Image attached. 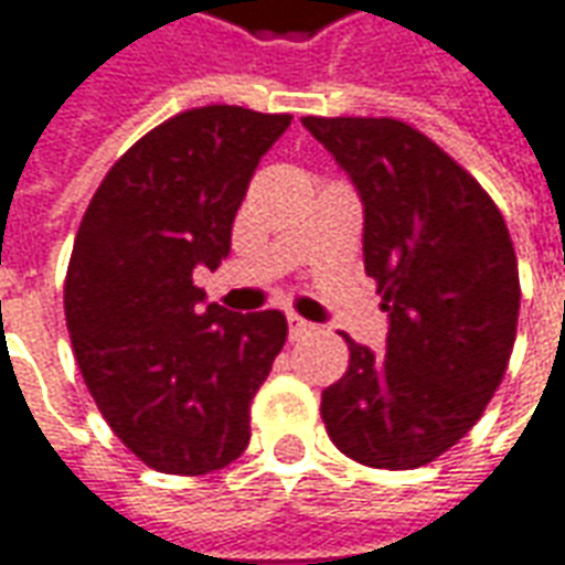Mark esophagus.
Instances as JSON below:
<instances>
[{
  "label": "esophagus",
  "instance_id": "esophagus-1",
  "mask_svg": "<svg viewBox=\"0 0 565 565\" xmlns=\"http://www.w3.org/2000/svg\"><path fill=\"white\" fill-rule=\"evenodd\" d=\"M313 332V326L307 320H301V317H295V313H289V338L291 341H301V338H307V334Z\"/></svg>",
  "mask_w": 565,
  "mask_h": 565
}]
</instances>
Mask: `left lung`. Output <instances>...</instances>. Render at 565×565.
<instances>
[{
    "label": "left lung",
    "mask_w": 565,
    "mask_h": 565,
    "mask_svg": "<svg viewBox=\"0 0 565 565\" xmlns=\"http://www.w3.org/2000/svg\"><path fill=\"white\" fill-rule=\"evenodd\" d=\"M363 200L365 274L387 310L375 356L348 338L344 379L322 391L341 452L384 470L430 465L480 422L511 360L520 274L483 186L418 128L372 116H305Z\"/></svg>",
    "instance_id": "1"
}]
</instances>
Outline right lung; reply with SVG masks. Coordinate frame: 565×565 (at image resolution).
Here are the masks:
<instances>
[{
	"label": "right lung",
	"instance_id": "obj_1",
	"mask_svg": "<svg viewBox=\"0 0 565 565\" xmlns=\"http://www.w3.org/2000/svg\"><path fill=\"white\" fill-rule=\"evenodd\" d=\"M289 113L196 107L147 131L85 209L64 313L88 394L147 468L200 477L248 446V408L286 344L279 310L205 305L193 270L231 255L260 157Z\"/></svg>",
	"mask_w": 565,
	"mask_h": 565
}]
</instances>
